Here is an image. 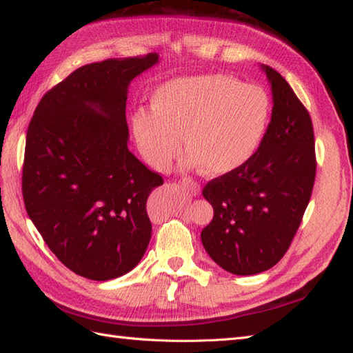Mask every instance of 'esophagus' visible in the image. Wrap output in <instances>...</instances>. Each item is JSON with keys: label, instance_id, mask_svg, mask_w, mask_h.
Returning <instances> with one entry per match:
<instances>
[{"label": "esophagus", "instance_id": "1", "mask_svg": "<svg viewBox=\"0 0 353 353\" xmlns=\"http://www.w3.org/2000/svg\"><path fill=\"white\" fill-rule=\"evenodd\" d=\"M182 185L186 188L188 191H190L192 195H199L201 192V188L200 185L195 182V180H190V179H183L182 180Z\"/></svg>", "mask_w": 353, "mask_h": 353}]
</instances>
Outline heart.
Segmentation results:
<instances>
[{
    "label": "heart",
    "instance_id": "1",
    "mask_svg": "<svg viewBox=\"0 0 353 353\" xmlns=\"http://www.w3.org/2000/svg\"><path fill=\"white\" fill-rule=\"evenodd\" d=\"M150 110L137 111L130 128L152 168L167 170L182 152L186 135L185 165L225 176L259 149L269 121V97L257 85L215 73L162 84L152 96Z\"/></svg>",
    "mask_w": 353,
    "mask_h": 353
}]
</instances>
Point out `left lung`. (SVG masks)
I'll use <instances>...</instances> for the list:
<instances>
[{"instance_id":"1","label":"left lung","mask_w":353,"mask_h":353,"mask_svg":"<svg viewBox=\"0 0 353 353\" xmlns=\"http://www.w3.org/2000/svg\"><path fill=\"white\" fill-rule=\"evenodd\" d=\"M272 90V116L252 158L204 186L214 219L201 242L212 260L234 275L275 266L289 250L316 177L313 123L280 73L261 65Z\"/></svg>"}]
</instances>
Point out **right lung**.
<instances>
[{
  "label": "right lung",
  "instance_id": "1",
  "mask_svg": "<svg viewBox=\"0 0 353 353\" xmlns=\"http://www.w3.org/2000/svg\"><path fill=\"white\" fill-rule=\"evenodd\" d=\"M158 54L72 72L42 97L27 130L22 194L61 263L94 281L132 270L152 237L147 199L162 177L128 149V87Z\"/></svg>",
  "mask_w": 353,
  "mask_h": 353
}]
</instances>
